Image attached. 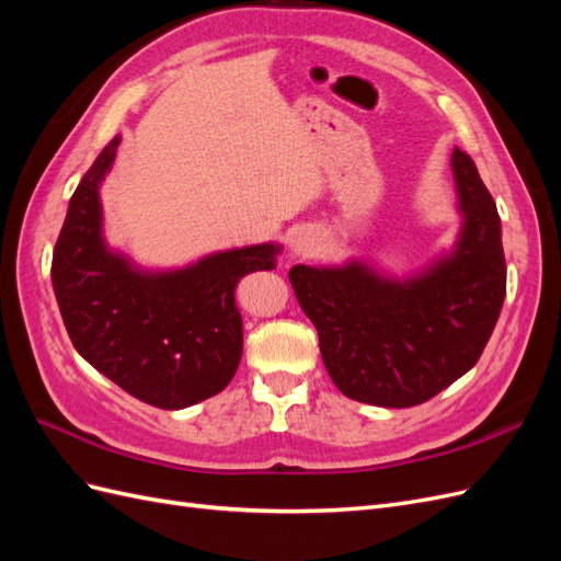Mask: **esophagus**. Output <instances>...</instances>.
<instances>
[{
    "instance_id": "obj_1",
    "label": "esophagus",
    "mask_w": 561,
    "mask_h": 561,
    "mask_svg": "<svg viewBox=\"0 0 561 561\" xmlns=\"http://www.w3.org/2000/svg\"><path fill=\"white\" fill-rule=\"evenodd\" d=\"M320 248V236L313 229H299L293 239V252L299 257H311Z\"/></svg>"
}]
</instances>
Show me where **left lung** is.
Wrapping results in <instances>:
<instances>
[{"instance_id": "8db88e82", "label": "left lung", "mask_w": 561, "mask_h": 561, "mask_svg": "<svg viewBox=\"0 0 561 561\" xmlns=\"http://www.w3.org/2000/svg\"><path fill=\"white\" fill-rule=\"evenodd\" d=\"M458 213L454 248L410 278L351 260L290 268L334 386L351 400L414 407L480 360L505 299L501 217L478 168L451 151Z\"/></svg>"}]
</instances>
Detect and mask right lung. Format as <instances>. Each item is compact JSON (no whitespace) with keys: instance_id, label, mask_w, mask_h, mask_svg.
Masks as SVG:
<instances>
[{"instance_id":"1","label":"right lung","mask_w":561,"mask_h":561,"mask_svg":"<svg viewBox=\"0 0 561 561\" xmlns=\"http://www.w3.org/2000/svg\"><path fill=\"white\" fill-rule=\"evenodd\" d=\"M100 151L70 198L50 264L60 316L75 348L100 375L161 410L217 396L243 353L233 290L252 271L276 268L280 245L213 252L184 268L145 271L103 239L100 182L116 157Z\"/></svg>"}]
</instances>
